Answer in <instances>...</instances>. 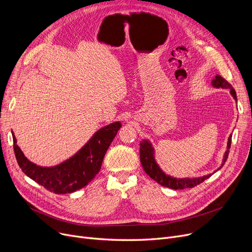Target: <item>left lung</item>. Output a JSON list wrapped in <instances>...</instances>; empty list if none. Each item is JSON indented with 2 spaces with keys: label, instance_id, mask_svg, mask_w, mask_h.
<instances>
[{
  "label": "left lung",
  "instance_id": "obj_1",
  "mask_svg": "<svg viewBox=\"0 0 252 252\" xmlns=\"http://www.w3.org/2000/svg\"><path fill=\"white\" fill-rule=\"evenodd\" d=\"M211 86H213L214 88H218V89L220 88V89L230 90L231 95L237 101V95H236L235 90L226 81V79L222 78L220 75L217 74V76L213 79V82H211ZM231 140H232V135H230V137L228 139L227 150L222 156V161H221L220 166L217 170H215L213 174H208V175H205L202 177L175 178V177H171L170 175L165 174L164 171L160 168V166L158 165V163L156 162L155 150L152 146V143L147 139L142 140L140 143V160H141V164L145 170V173H146L155 182L160 184L161 186L174 189V190H179V189L183 190V189H187V188H193V187L197 186V185L202 183L203 181H205L206 179H208L209 177L213 176L216 171H218L219 169H220L222 167V165L224 164V162H226L227 158L229 156V149L231 147Z\"/></svg>",
  "mask_w": 252,
  "mask_h": 252
}]
</instances>
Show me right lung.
<instances>
[{
    "mask_svg": "<svg viewBox=\"0 0 252 252\" xmlns=\"http://www.w3.org/2000/svg\"><path fill=\"white\" fill-rule=\"evenodd\" d=\"M121 127V122L101 127L73 156L50 167L30 161L18 147L16 138L12 133L16 160L26 176L50 192L72 193L87 186L99 173L105 153Z\"/></svg>",
    "mask_w": 252,
    "mask_h": 252,
    "instance_id": "add662e5",
    "label": "right lung"
}]
</instances>
